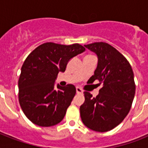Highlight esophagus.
Segmentation results:
<instances>
[{"mask_svg": "<svg viewBox=\"0 0 148 148\" xmlns=\"http://www.w3.org/2000/svg\"><path fill=\"white\" fill-rule=\"evenodd\" d=\"M76 91L77 94H83V90H82V89L81 88H79V87H77L76 88Z\"/></svg>", "mask_w": 148, "mask_h": 148, "instance_id": "1", "label": "esophagus"}]
</instances>
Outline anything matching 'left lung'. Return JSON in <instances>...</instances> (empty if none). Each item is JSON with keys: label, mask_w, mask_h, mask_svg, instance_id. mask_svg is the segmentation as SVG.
<instances>
[{"label": "left lung", "mask_w": 148, "mask_h": 148, "mask_svg": "<svg viewBox=\"0 0 148 148\" xmlns=\"http://www.w3.org/2000/svg\"><path fill=\"white\" fill-rule=\"evenodd\" d=\"M98 58L95 74L88 83L98 81L103 87L97 97L84 91V103L80 107L84 124L97 132L110 131L123 121L132 105L135 83L131 64L111 45L95 42L84 45Z\"/></svg>", "instance_id": "1"}]
</instances>
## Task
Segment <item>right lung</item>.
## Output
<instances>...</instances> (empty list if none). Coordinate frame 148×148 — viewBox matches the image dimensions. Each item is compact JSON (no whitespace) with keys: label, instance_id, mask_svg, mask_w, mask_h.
<instances>
[{"label":"right lung","instance_id":"right-lung-1","mask_svg":"<svg viewBox=\"0 0 148 148\" xmlns=\"http://www.w3.org/2000/svg\"><path fill=\"white\" fill-rule=\"evenodd\" d=\"M85 48L79 44L63 45L47 42L36 47L22 65L18 81V98L23 112L33 124L51 127L64 117L74 95L73 84L55 88L59 72Z\"/></svg>","mask_w":148,"mask_h":148}]
</instances>
